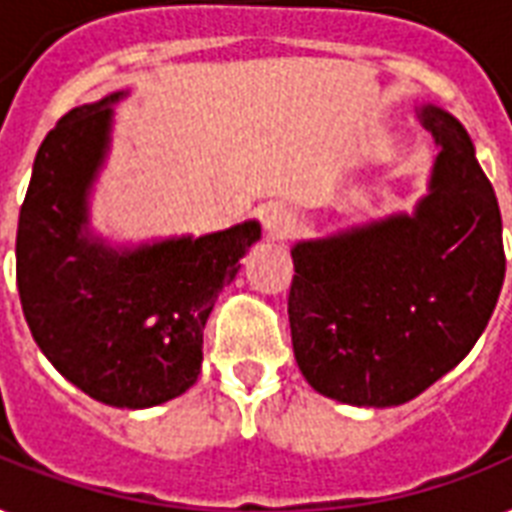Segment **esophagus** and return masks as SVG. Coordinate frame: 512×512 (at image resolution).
Masks as SVG:
<instances>
[{"mask_svg": "<svg viewBox=\"0 0 512 512\" xmlns=\"http://www.w3.org/2000/svg\"><path fill=\"white\" fill-rule=\"evenodd\" d=\"M263 225L271 239H284L295 228V217H292V212L287 207L273 204V207H268L263 212Z\"/></svg>", "mask_w": 512, "mask_h": 512, "instance_id": "obj_1", "label": "esophagus"}]
</instances>
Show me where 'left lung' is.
Instances as JSON below:
<instances>
[{
    "instance_id": "left-lung-1",
    "label": "left lung",
    "mask_w": 512,
    "mask_h": 512,
    "mask_svg": "<svg viewBox=\"0 0 512 512\" xmlns=\"http://www.w3.org/2000/svg\"><path fill=\"white\" fill-rule=\"evenodd\" d=\"M438 148L414 215H393L292 249L289 327L321 396L398 406L460 364L505 281L500 204L452 114L422 106Z\"/></svg>"
}]
</instances>
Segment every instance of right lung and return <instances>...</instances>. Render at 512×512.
I'll return each instance as SVG.
<instances>
[{
  "label": "right lung",
  "instance_id": "1",
  "mask_svg": "<svg viewBox=\"0 0 512 512\" xmlns=\"http://www.w3.org/2000/svg\"><path fill=\"white\" fill-rule=\"evenodd\" d=\"M119 98L68 111L42 140L20 207L15 271L28 329L52 366L100 404L146 409L196 382L204 324L260 225L124 252L90 239L87 193Z\"/></svg>",
  "mask_w": 512,
  "mask_h": 512
}]
</instances>
